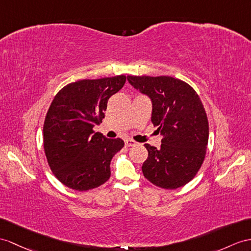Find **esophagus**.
Wrapping results in <instances>:
<instances>
[{
	"label": "esophagus",
	"instance_id": "1",
	"mask_svg": "<svg viewBox=\"0 0 251 251\" xmlns=\"http://www.w3.org/2000/svg\"><path fill=\"white\" fill-rule=\"evenodd\" d=\"M136 144H137L136 142H134V140H132V139H130V138H126V139H125V145H126V147L135 146Z\"/></svg>",
	"mask_w": 251,
	"mask_h": 251
}]
</instances>
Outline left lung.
Here are the masks:
<instances>
[{
	"mask_svg": "<svg viewBox=\"0 0 251 251\" xmlns=\"http://www.w3.org/2000/svg\"><path fill=\"white\" fill-rule=\"evenodd\" d=\"M127 81L150 98L151 121L163 136L160 149L145 144V178L166 189L185 185L202 165L209 140V122L199 96L172 76L127 75Z\"/></svg>",
	"mask_w": 251,
	"mask_h": 251,
	"instance_id": "1",
	"label": "left lung"
}]
</instances>
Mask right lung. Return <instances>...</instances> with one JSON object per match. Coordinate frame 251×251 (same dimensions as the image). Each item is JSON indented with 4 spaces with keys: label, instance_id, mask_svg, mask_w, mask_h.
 <instances>
[{
    "label": "right lung",
    "instance_id": "right-lung-1",
    "mask_svg": "<svg viewBox=\"0 0 251 251\" xmlns=\"http://www.w3.org/2000/svg\"><path fill=\"white\" fill-rule=\"evenodd\" d=\"M125 83V75L81 79L53 99L44 125V147L54 176L66 186L88 191L111 176L112 158L125 143L93 129L104 118L109 98Z\"/></svg>",
    "mask_w": 251,
    "mask_h": 251
}]
</instances>
